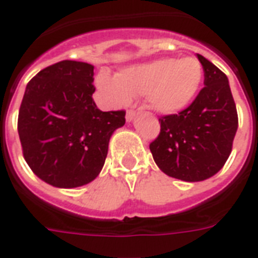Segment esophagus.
<instances>
[{
  "label": "esophagus",
  "mask_w": 258,
  "mask_h": 258,
  "mask_svg": "<svg viewBox=\"0 0 258 258\" xmlns=\"http://www.w3.org/2000/svg\"><path fill=\"white\" fill-rule=\"evenodd\" d=\"M135 113H137V112L134 111V109H128V111H127V113H125V120L127 121L133 120L134 117H135Z\"/></svg>",
  "instance_id": "esophagus-1"
}]
</instances>
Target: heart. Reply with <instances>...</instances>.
Here are the masks:
<instances>
[{
  "mask_svg": "<svg viewBox=\"0 0 258 258\" xmlns=\"http://www.w3.org/2000/svg\"><path fill=\"white\" fill-rule=\"evenodd\" d=\"M199 59L161 58L123 68L117 76L100 73L97 86L111 104L124 105L133 96H146L147 104L161 115L184 111L195 100L203 84Z\"/></svg>",
  "mask_w": 258,
  "mask_h": 258,
  "instance_id": "1",
  "label": "heart"
}]
</instances>
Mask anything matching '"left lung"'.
<instances>
[{"mask_svg":"<svg viewBox=\"0 0 258 258\" xmlns=\"http://www.w3.org/2000/svg\"><path fill=\"white\" fill-rule=\"evenodd\" d=\"M204 88L177 115L160 117L161 133L150 143L158 168L182 181H203L219 172L229 158L238 128V115L222 70L198 54Z\"/></svg>","mask_w":258,"mask_h":258,"instance_id":"8db88e82","label":"left lung"}]
</instances>
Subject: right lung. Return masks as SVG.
<instances>
[{
    "mask_svg": "<svg viewBox=\"0 0 258 258\" xmlns=\"http://www.w3.org/2000/svg\"><path fill=\"white\" fill-rule=\"evenodd\" d=\"M93 64L62 60L43 69L25 88L19 111L27 164L56 188H77L98 176L124 111H100L92 94Z\"/></svg>",
    "mask_w": 258,
    "mask_h": 258,
    "instance_id": "obj_1",
    "label": "right lung"
}]
</instances>
